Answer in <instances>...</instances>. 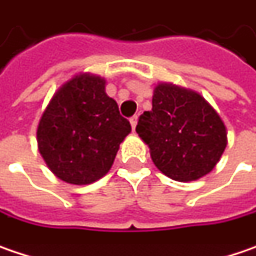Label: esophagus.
<instances>
[{
  "label": "esophagus",
  "instance_id": "1",
  "mask_svg": "<svg viewBox=\"0 0 256 256\" xmlns=\"http://www.w3.org/2000/svg\"><path fill=\"white\" fill-rule=\"evenodd\" d=\"M130 122H131V126H132V130L136 131V126H137V122H138L137 116H132V118L130 119Z\"/></svg>",
  "mask_w": 256,
  "mask_h": 256
}]
</instances>
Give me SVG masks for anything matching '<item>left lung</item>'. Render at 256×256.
Returning a JSON list of instances; mask_svg holds the SVG:
<instances>
[{
  "label": "left lung",
  "mask_w": 256,
  "mask_h": 256,
  "mask_svg": "<svg viewBox=\"0 0 256 256\" xmlns=\"http://www.w3.org/2000/svg\"><path fill=\"white\" fill-rule=\"evenodd\" d=\"M152 104L136 131L156 168L178 182L210 174L228 146L226 125L216 109L200 93L174 82H158Z\"/></svg>",
  "instance_id": "left-lung-1"
}]
</instances>
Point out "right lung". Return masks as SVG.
I'll list each match as a JSON object with an SVG mask.
<instances>
[{
  "label": "right lung",
  "instance_id": "right-lung-1",
  "mask_svg": "<svg viewBox=\"0 0 256 256\" xmlns=\"http://www.w3.org/2000/svg\"><path fill=\"white\" fill-rule=\"evenodd\" d=\"M106 80L76 74L52 96L38 131V148L50 172L72 185L99 180L114 164L131 125L106 94Z\"/></svg>",
  "mask_w": 256,
  "mask_h": 256
}]
</instances>
